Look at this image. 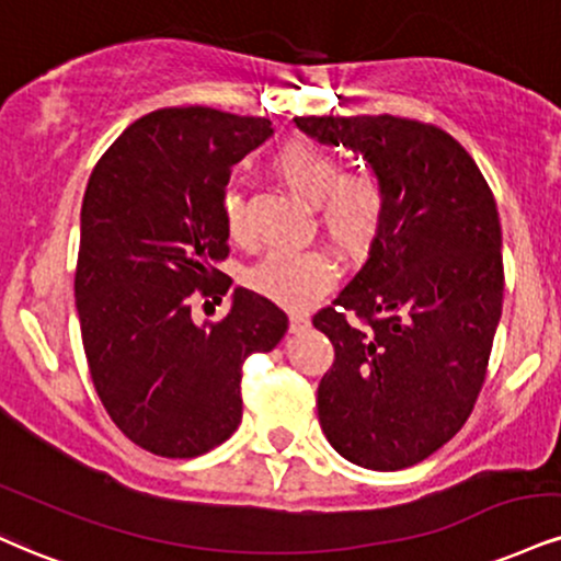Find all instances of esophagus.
I'll return each mask as SVG.
<instances>
[{"label":"esophagus","mask_w":561,"mask_h":561,"mask_svg":"<svg viewBox=\"0 0 561 561\" xmlns=\"http://www.w3.org/2000/svg\"><path fill=\"white\" fill-rule=\"evenodd\" d=\"M310 327V316L308 313H289V332H302V329Z\"/></svg>","instance_id":"34e87169"}]
</instances>
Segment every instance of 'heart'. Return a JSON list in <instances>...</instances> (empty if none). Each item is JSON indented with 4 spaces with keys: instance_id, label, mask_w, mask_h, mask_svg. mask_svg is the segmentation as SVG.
<instances>
[{
    "instance_id": "obj_1",
    "label": "heart",
    "mask_w": 561,
    "mask_h": 561,
    "mask_svg": "<svg viewBox=\"0 0 561 561\" xmlns=\"http://www.w3.org/2000/svg\"><path fill=\"white\" fill-rule=\"evenodd\" d=\"M272 172L289 193L316 206V221L350 261L374 251L387 227L389 195L370 172H345L340 157L308 138H293L272 157ZM221 225L232 240L248 238L245 201L238 187L221 195ZM336 282V263L321 248L272 251L248 272V287L289 310L313 306Z\"/></svg>"
}]
</instances>
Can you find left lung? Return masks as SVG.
Segmentation results:
<instances>
[{"label":"left lung","instance_id":"left-lung-1","mask_svg":"<svg viewBox=\"0 0 561 561\" xmlns=\"http://www.w3.org/2000/svg\"><path fill=\"white\" fill-rule=\"evenodd\" d=\"M295 125L360 151L389 195L366 266L313 316L334 345L319 383L321 428L360 468H410L465 426L485 381L504 300L494 193L436 125L391 114Z\"/></svg>","mask_w":561,"mask_h":561}]
</instances>
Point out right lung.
Instances as JSON below:
<instances>
[{
    "instance_id": "obj_1",
    "label": "right lung",
    "mask_w": 561,
    "mask_h": 561,
    "mask_svg": "<svg viewBox=\"0 0 561 561\" xmlns=\"http://www.w3.org/2000/svg\"><path fill=\"white\" fill-rule=\"evenodd\" d=\"M263 117L167 106L135 119L88 180L80 208L76 308L88 370L123 434L187 460L234 434L242 363L287 332L285 310L238 287L204 327L198 298L227 295L221 195L232 167L272 135Z\"/></svg>"
}]
</instances>
